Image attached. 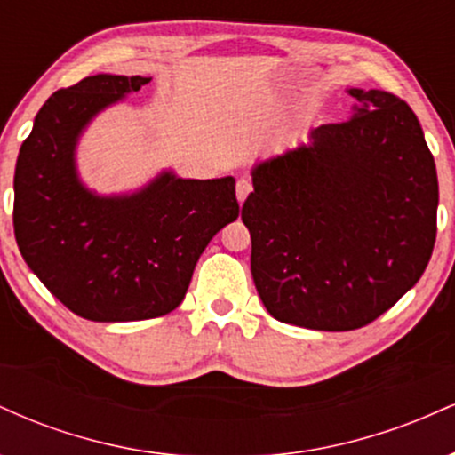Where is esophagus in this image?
<instances>
[{
  "instance_id": "34e87169",
  "label": "esophagus",
  "mask_w": 455,
  "mask_h": 455,
  "mask_svg": "<svg viewBox=\"0 0 455 455\" xmlns=\"http://www.w3.org/2000/svg\"><path fill=\"white\" fill-rule=\"evenodd\" d=\"M235 192H237V201L243 203L245 198H248L250 192H252V181L245 180V177H242V180L237 181V186H235Z\"/></svg>"
}]
</instances>
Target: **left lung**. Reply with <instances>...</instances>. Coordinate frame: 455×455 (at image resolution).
<instances>
[{"label": "left lung", "instance_id": "left-lung-1", "mask_svg": "<svg viewBox=\"0 0 455 455\" xmlns=\"http://www.w3.org/2000/svg\"><path fill=\"white\" fill-rule=\"evenodd\" d=\"M348 122L252 169L242 220L263 306L289 325L351 331L417 284L436 239L438 180L404 100L348 90Z\"/></svg>", "mask_w": 455, "mask_h": 455}]
</instances>
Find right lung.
<instances>
[{"label":"right lung","instance_id":"add662e5","mask_svg":"<svg viewBox=\"0 0 455 455\" xmlns=\"http://www.w3.org/2000/svg\"><path fill=\"white\" fill-rule=\"evenodd\" d=\"M145 83L149 78L96 75L55 92L17 158L12 220L20 254L46 289L87 321L169 315L184 301L213 235L239 216L233 177L181 180L164 171L119 196L81 184V132Z\"/></svg>","mask_w":455,"mask_h":455}]
</instances>
